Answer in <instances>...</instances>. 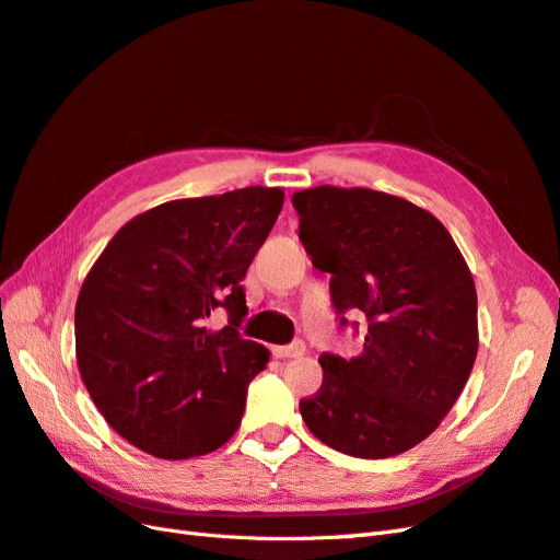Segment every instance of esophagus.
<instances>
[{"instance_id":"34e87169","label":"esophagus","mask_w":560,"mask_h":560,"mask_svg":"<svg viewBox=\"0 0 560 560\" xmlns=\"http://www.w3.org/2000/svg\"><path fill=\"white\" fill-rule=\"evenodd\" d=\"M305 351H307L305 342H293V345H285V347H277L275 354L279 359H300V357H305Z\"/></svg>"}]
</instances>
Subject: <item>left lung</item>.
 I'll return each mask as SVG.
<instances>
[{
    "label": "left lung",
    "instance_id": "left-lung-1",
    "mask_svg": "<svg viewBox=\"0 0 560 560\" xmlns=\"http://www.w3.org/2000/svg\"><path fill=\"white\" fill-rule=\"evenodd\" d=\"M293 206L312 265L330 275L335 310L369 318L361 354L318 359L324 382L300 401L302 420L345 455H401L441 424L471 375L467 260L436 215L387 191L318 185L295 191Z\"/></svg>",
    "mask_w": 560,
    "mask_h": 560
}]
</instances>
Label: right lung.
Listing matches in <instances>:
<instances>
[{"label": "right lung", "mask_w": 560, "mask_h": 560, "mask_svg": "<svg viewBox=\"0 0 560 560\" xmlns=\"http://www.w3.org/2000/svg\"><path fill=\"white\" fill-rule=\"evenodd\" d=\"M283 206L281 187L175 199L112 236L74 307L77 365L107 424L142 453L218 451L242 424L269 349L238 338L242 279ZM225 306L231 324L205 326Z\"/></svg>", "instance_id": "1"}]
</instances>
